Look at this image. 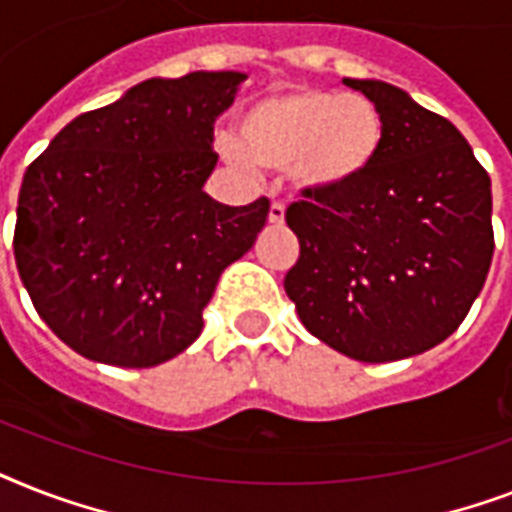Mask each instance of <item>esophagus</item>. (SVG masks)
<instances>
[{"label": "esophagus", "instance_id": "1", "mask_svg": "<svg viewBox=\"0 0 512 512\" xmlns=\"http://www.w3.org/2000/svg\"><path fill=\"white\" fill-rule=\"evenodd\" d=\"M268 223L271 225L284 223V204H281V201H273L271 209H268Z\"/></svg>", "mask_w": 512, "mask_h": 512}]
</instances>
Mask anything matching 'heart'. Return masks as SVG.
Instances as JSON below:
<instances>
[{
    "mask_svg": "<svg viewBox=\"0 0 512 512\" xmlns=\"http://www.w3.org/2000/svg\"><path fill=\"white\" fill-rule=\"evenodd\" d=\"M385 143V119L364 95L319 87L265 95L244 108L239 146L223 143L233 162L284 172L311 193L340 191L372 170Z\"/></svg>",
    "mask_w": 512,
    "mask_h": 512,
    "instance_id": "b5f03b06",
    "label": "heart"
}]
</instances>
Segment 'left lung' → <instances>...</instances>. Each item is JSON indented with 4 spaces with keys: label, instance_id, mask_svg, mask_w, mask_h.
<instances>
[{
    "label": "left lung",
    "instance_id": "obj_1",
    "mask_svg": "<svg viewBox=\"0 0 512 512\" xmlns=\"http://www.w3.org/2000/svg\"><path fill=\"white\" fill-rule=\"evenodd\" d=\"M345 84L380 108L385 143L358 183L289 204L300 257L284 289L313 337L385 364L444 342L484 289L492 180L449 119L393 84Z\"/></svg>",
    "mask_w": 512,
    "mask_h": 512
}]
</instances>
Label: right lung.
I'll list each match as a JSON object with an SVG mask.
<instances>
[{
	"mask_svg": "<svg viewBox=\"0 0 512 512\" xmlns=\"http://www.w3.org/2000/svg\"><path fill=\"white\" fill-rule=\"evenodd\" d=\"M247 76L148 79L76 116L28 164L15 265L36 313L68 348L146 369L204 327L220 273L252 249L271 201L209 199L215 119Z\"/></svg>",
	"mask_w": 512,
	"mask_h": 512,
	"instance_id": "add662e5",
	"label": "right lung"
}]
</instances>
